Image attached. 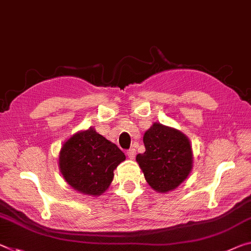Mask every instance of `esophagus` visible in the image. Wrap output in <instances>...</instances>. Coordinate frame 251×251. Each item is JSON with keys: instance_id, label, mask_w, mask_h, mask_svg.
Returning a JSON list of instances; mask_svg holds the SVG:
<instances>
[{"instance_id": "esophagus-1", "label": "esophagus", "mask_w": 251, "mask_h": 251, "mask_svg": "<svg viewBox=\"0 0 251 251\" xmlns=\"http://www.w3.org/2000/svg\"><path fill=\"white\" fill-rule=\"evenodd\" d=\"M126 155H128V157L130 158V159H133L134 156H136V149L131 148L128 150V152H126Z\"/></svg>"}]
</instances>
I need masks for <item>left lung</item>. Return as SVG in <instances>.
Returning a JSON list of instances; mask_svg holds the SVG:
<instances>
[{
	"label": "left lung",
	"instance_id": "left-lung-1",
	"mask_svg": "<svg viewBox=\"0 0 251 251\" xmlns=\"http://www.w3.org/2000/svg\"><path fill=\"white\" fill-rule=\"evenodd\" d=\"M144 145L146 151L137 155L136 160L152 190L171 192L191 174L192 145L179 130L152 123L144 134Z\"/></svg>",
	"mask_w": 251,
	"mask_h": 251
}]
</instances>
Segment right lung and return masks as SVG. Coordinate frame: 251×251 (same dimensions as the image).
Instances as JSON below:
<instances>
[{"instance_id":"add662e5","label":"right lung","mask_w":251,"mask_h":251,"mask_svg":"<svg viewBox=\"0 0 251 251\" xmlns=\"http://www.w3.org/2000/svg\"><path fill=\"white\" fill-rule=\"evenodd\" d=\"M126 156L93 126L80 130L64 142L59 151V171L75 191L100 196L113 180V172Z\"/></svg>"}]
</instances>
